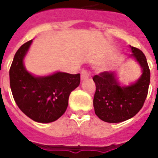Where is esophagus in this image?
Wrapping results in <instances>:
<instances>
[{"instance_id":"obj_1","label":"esophagus","mask_w":158,"mask_h":158,"mask_svg":"<svg viewBox=\"0 0 158 158\" xmlns=\"http://www.w3.org/2000/svg\"><path fill=\"white\" fill-rule=\"evenodd\" d=\"M90 77V72L88 71V70H85V69H83L81 71V79L82 80H84V79H88Z\"/></svg>"}]
</instances>
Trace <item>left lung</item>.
<instances>
[{"label":"left lung","instance_id":"8db88e82","mask_svg":"<svg viewBox=\"0 0 158 158\" xmlns=\"http://www.w3.org/2000/svg\"><path fill=\"white\" fill-rule=\"evenodd\" d=\"M132 56L142 68V75L130 86H120L115 72H102L94 75L96 84L94 98L95 114L108 123H119L135 116L143 107L150 83V69L142 51L131 47Z\"/></svg>","mask_w":158,"mask_h":158}]
</instances>
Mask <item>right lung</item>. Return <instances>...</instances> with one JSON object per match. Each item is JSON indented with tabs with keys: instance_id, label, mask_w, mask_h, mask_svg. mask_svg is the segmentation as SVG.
Returning <instances> with one entry per match:
<instances>
[{
	"instance_id": "right-lung-1",
	"label": "right lung",
	"mask_w": 158,
	"mask_h": 158,
	"mask_svg": "<svg viewBox=\"0 0 158 158\" xmlns=\"http://www.w3.org/2000/svg\"><path fill=\"white\" fill-rule=\"evenodd\" d=\"M32 40L16 52L10 69V84L19 108L27 116L39 123L53 122L68 106L69 94L79 85L80 74L57 72L52 75L36 77L23 65V58Z\"/></svg>"
}]
</instances>
